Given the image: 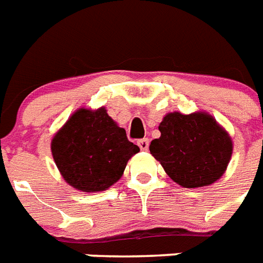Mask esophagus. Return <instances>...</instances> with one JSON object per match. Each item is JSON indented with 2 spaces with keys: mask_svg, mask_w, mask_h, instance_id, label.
Returning <instances> with one entry per match:
<instances>
[{
  "mask_svg": "<svg viewBox=\"0 0 263 263\" xmlns=\"http://www.w3.org/2000/svg\"><path fill=\"white\" fill-rule=\"evenodd\" d=\"M137 145L140 146L141 151H148L149 148V140L148 138H141V140H138Z\"/></svg>",
  "mask_w": 263,
  "mask_h": 263,
  "instance_id": "34e87169",
  "label": "esophagus"
}]
</instances>
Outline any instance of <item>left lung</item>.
I'll use <instances>...</instances> for the list:
<instances>
[{
	"label": "left lung",
	"instance_id": "8db88e82",
	"mask_svg": "<svg viewBox=\"0 0 263 263\" xmlns=\"http://www.w3.org/2000/svg\"><path fill=\"white\" fill-rule=\"evenodd\" d=\"M149 151L174 182L189 189L215 183L232 156L230 134L206 112H170Z\"/></svg>",
	"mask_w": 263,
	"mask_h": 263
}]
</instances>
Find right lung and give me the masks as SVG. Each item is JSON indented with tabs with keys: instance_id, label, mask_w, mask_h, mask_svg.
<instances>
[{
	"instance_id": "right-lung-1",
	"label": "right lung",
	"mask_w": 263,
	"mask_h": 263,
	"mask_svg": "<svg viewBox=\"0 0 263 263\" xmlns=\"http://www.w3.org/2000/svg\"><path fill=\"white\" fill-rule=\"evenodd\" d=\"M140 148L125 129L108 117L104 107L80 108L52 137L51 153L61 175L77 190L103 191L123 175Z\"/></svg>"
}]
</instances>
